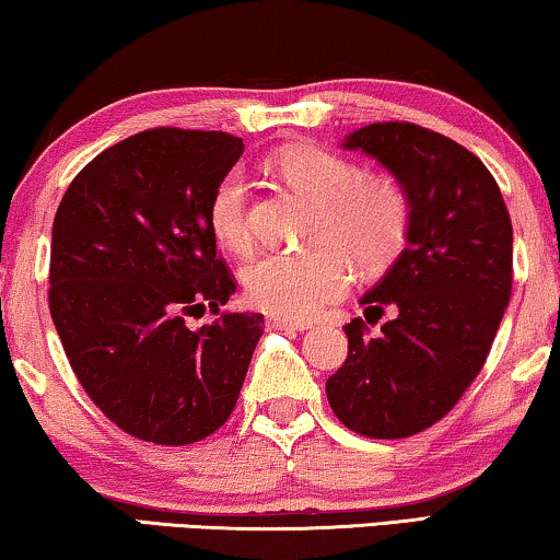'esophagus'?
Here are the masks:
<instances>
[{"mask_svg": "<svg viewBox=\"0 0 560 560\" xmlns=\"http://www.w3.org/2000/svg\"><path fill=\"white\" fill-rule=\"evenodd\" d=\"M270 326L278 328V330H307V328H311V323L295 320V318H282V315H272Z\"/></svg>", "mask_w": 560, "mask_h": 560, "instance_id": "obj_1", "label": "esophagus"}]
</instances>
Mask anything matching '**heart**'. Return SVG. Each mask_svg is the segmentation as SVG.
<instances>
[{
    "instance_id": "b5f03b06",
    "label": "heart",
    "mask_w": 560,
    "mask_h": 560,
    "mask_svg": "<svg viewBox=\"0 0 560 560\" xmlns=\"http://www.w3.org/2000/svg\"><path fill=\"white\" fill-rule=\"evenodd\" d=\"M298 194L318 205L313 242L298 255H262L242 272L249 303L282 318H311L351 288V257L363 270H384L407 247L411 201L401 184L363 174L351 161L318 145H293L272 161ZM212 237L230 253H247V182L232 168L214 184L207 207Z\"/></svg>"
}]
</instances>
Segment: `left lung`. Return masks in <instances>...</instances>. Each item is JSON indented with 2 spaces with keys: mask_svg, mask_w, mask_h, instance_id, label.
I'll list each match as a JSON object with an SVG mask.
<instances>
[{
  "mask_svg": "<svg viewBox=\"0 0 560 560\" xmlns=\"http://www.w3.org/2000/svg\"><path fill=\"white\" fill-rule=\"evenodd\" d=\"M340 149L401 184L411 232L361 298L366 320L343 326L348 355L326 394L348 429L399 440L440 421L480 374L513 288V224L492 174L447 136L392 120L355 128Z\"/></svg>",
  "mask_w": 560,
  "mask_h": 560,
  "instance_id": "8db88e82",
  "label": "left lung"
}]
</instances>
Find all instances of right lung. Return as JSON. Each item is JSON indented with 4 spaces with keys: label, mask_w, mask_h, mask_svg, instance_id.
<instances>
[{
    "label": "right lung",
    "mask_w": 560,
    "mask_h": 560,
    "mask_svg": "<svg viewBox=\"0 0 560 560\" xmlns=\"http://www.w3.org/2000/svg\"><path fill=\"white\" fill-rule=\"evenodd\" d=\"M242 151L222 131H141L98 153L55 214L52 323L95 407L143 442L179 447L217 432L262 336L260 313L186 326L237 290L207 207Z\"/></svg>",
    "instance_id": "obj_1"
}]
</instances>
